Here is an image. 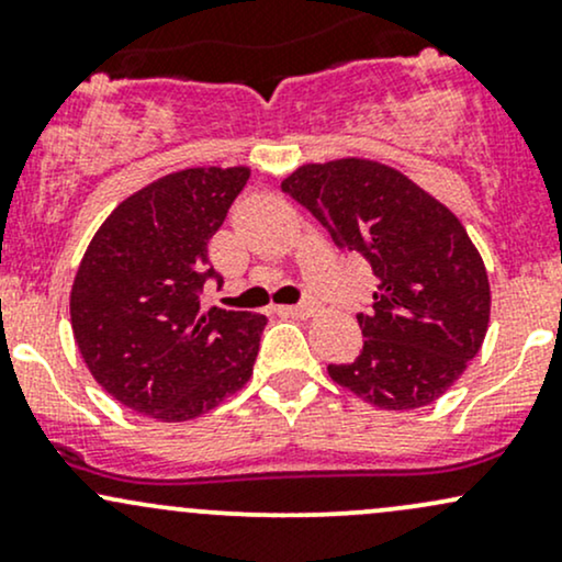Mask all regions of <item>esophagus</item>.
<instances>
[{
  "mask_svg": "<svg viewBox=\"0 0 562 562\" xmlns=\"http://www.w3.org/2000/svg\"><path fill=\"white\" fill-rule=\"evenodd\" d=\"M314 308H317L314 306V301H301V303H295V306H285L282 312L293 314V317H312Z\"/></svg>",
  "mask_w": 562,
  "mask_h": 562,
  "instance_id": "esophagus-1",
  "label": "esophagus"
}]
</instances>
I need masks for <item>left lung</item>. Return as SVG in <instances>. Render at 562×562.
<instances>
[{
    "label": "left lung",
    "mask_w": 562,
    "mask_h": 562,
    "mask_svg": "<svg viewBox=\"0 0 562 562\" xmlns=\"http://www.w3.org/2000/svg\"><path fill=\"white\" fill-rule=\"evenodd\" d=\"M340 250L370 261L378 290L359 312V357L330 364L338 385L380 409L436 402L486 338L488 277L447 205L396 169L344 158L301 166L282 182Z\"/></svg>",
    "instance_id": "left-lung-1"
}]
</instances>
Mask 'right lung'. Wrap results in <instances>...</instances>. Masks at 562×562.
I'll list each match as a JSON object with an SVG mask.
<instances>
[{
  "label": "right lung",
  "instance_id": "add662e5",
  "mask_svg": "<svg viewBox=\"0 0 562 562\" xmlns=\"http://www.w3.org/2000/svg\"><path fill=\"white\" fill-rule=\"evenodd\" d=\"M248 169H184L126 198L83 254L70 325L83 362L115 402L160 423L205 415L248 383L267 317L211 306L222 274L209 240Z\"/></svg>",
  "mask_w": 562,
  "mask_h": 562
}]
</instances>
